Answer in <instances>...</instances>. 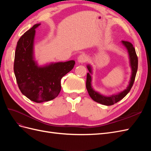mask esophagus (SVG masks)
Returning a JSON list of instances; mask_svg holds the SVG:
<instances>
[{"mask_svg":"<svg viewBox=\"0 0 151 151\" xmlns=\"http://www.w3.org/2000/svg\"><path fill=\"white\" fill-rule=\"evenodd\" d=\"M87 60H88V57H87L84 54H81L79 56L78 58H77V61L79 63H84Z\"/></svg>","mask_w":151,"mask_h":151,"instance_id":"1","label":"esophagus"}]
</instances>
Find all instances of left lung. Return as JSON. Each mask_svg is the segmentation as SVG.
<instances>
[{
    "mask_svg": "<svg viewBox=\"0 0 151 151\" xmlns=\"http://www.w3.org/2000/svg\"><path fill=\"white\" fill-rule=\"evenodd\" d=\"M122 43L127 50L128 54H129L130 66L132 70L129 84L127 86V88L123 91L111 96H104L95 91L92 86V76L91 75L93 74V68L89 64L87 65V68H88L89 72L87 74L86 89L88 90L89 95L94 101L103 105H106V106H110V105L116 103L130 92L132 87L134 84L137 71L138 58L137 56L135 50L133 47V45L129 42H125V41H122Z\"/></svg>",
    "mask_w": 151,
    "mask_h": 151,
    "instance_id": "obj_1",
    "label": "left lung"
}]
</instances>
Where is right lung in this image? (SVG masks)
<instances>
[{"label":"right lung","instance_id":"obj_1","mask_svg":"<svg viewBox=\"0 0 151 151\" xmlns=\"http://www.w3.org/2000/svg\"><path fill=\"white\" fill-rule=\"evenodd\" d=\"M35 24L17 42L14 71L22 94L36 103L48 101L57 97L61 90V79L75 65L74 60L51 62L39 65L35 60L34 42Z\"/></svg>","mask_w":151,"mask_h":151}]
</instances>
